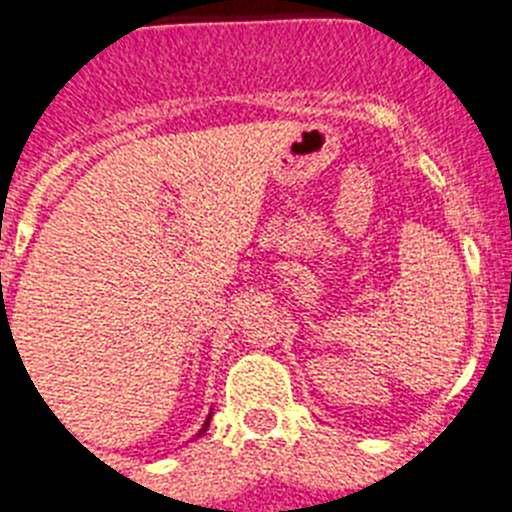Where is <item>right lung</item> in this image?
Masks as SVG:
<instances>
[{
	"label": "right lung",
	"instance_id": "1",
	"mask_svg": "<svg viewBox=\"0 0 512 512\" xmlns=\"http://www.w3.org/2000/svg\"><path fill=\"white\" fill-rule=\"evenodd\" d=\"M207 425H210V415H207V420H205V425H202V431H200V433H197V436H202V433H205V431H207Z\"/></svg>",
	"mask_w": 512,
	"mask_h": 512
}]
</instances>
